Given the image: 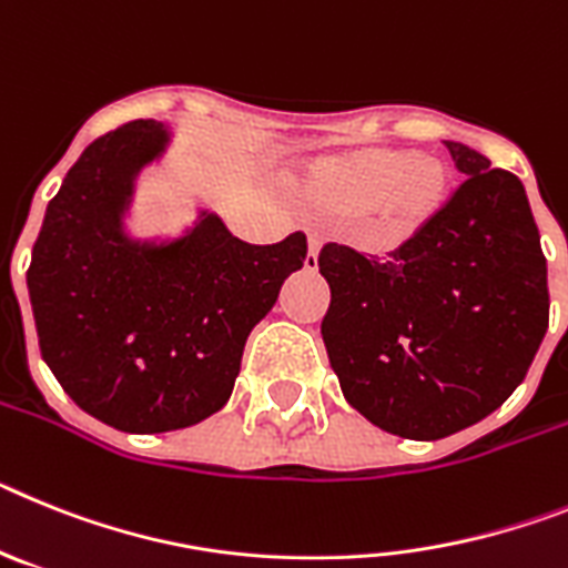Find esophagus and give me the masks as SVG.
<instances>
[{
	"label": "esophagus",
	"mask_w": 568,
	"mask_h": 568,
	"mask_svg": "<svg viewBox=\"0 0 568 568\" xmlns=\"http://www.w3.org/2000/svg\"><path fill=\"white\" fill-rule=\"evenodd\" d=\"M320 245H323V240H320L317 234L308 236V256H305V268L314 271L317 268V254H320Z\"/></svg>",
	"instance_id": "1"
}]
</instances>
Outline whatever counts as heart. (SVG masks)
<instances>
[{
    "instance_id": "1",
    "label": "heart",
    "mask_w": 568,
    "mask_h": 568,
    "mask_svg": "<svg viewBox=\"0 0 568 568\" xmlns=\"http://www.w3.org/2000/svg\"><path fill=\"white\" fill-rule=\"evenodd\" d=\"M308 196L334 214L374 211V236L400 243L426 229L452 196L448 168L403 148H359L308 171Z\"/></svg>"
}]
</instances>
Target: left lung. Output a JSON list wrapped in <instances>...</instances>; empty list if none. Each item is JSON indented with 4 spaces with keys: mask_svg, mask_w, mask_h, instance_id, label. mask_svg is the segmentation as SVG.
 <instances>
[{
    "mask_svg": "<svg viewBox=\"0 0 568 568\" xmlns=\"http://www.w3.org/2000/svg\"><path fill=\"white\" fill-rule=\"evenodd\" d=\"M466 180L386 256L320 251L323 343L345 400L383 432L440 440L506 403L549 328L540 231L523 182L446 142Z\"/></svg>",
    "mask_w": 568,
    "mask_h": 568,
    "instance_id": "8db88e82",
    "label": "left lung"
}]
</instances>
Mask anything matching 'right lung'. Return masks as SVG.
I'll return each instance as SVG.
<instances>
[{
	"label": "right lung",
	"instance_id": "obj_1",
	"mask_svg": "<svg viewBox=\"0 0 568 568\" xmlns=\"http://www.w3.org/2000/svg\"><path fill=\"white\" fill-rule=\"evenodd\" d=\"M168 142L154 120L93 140L48 202L28 268L42 359L82 412L131 434L229 403L251 328L308 254L303 231L248 245L209 211L174 243L131 240L134 180Z\"/></svg>",
	"mask_w": 568,
	"mask_h": 568
}]
</instances>
